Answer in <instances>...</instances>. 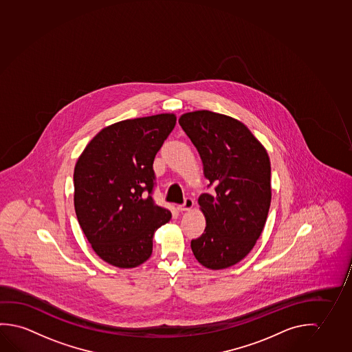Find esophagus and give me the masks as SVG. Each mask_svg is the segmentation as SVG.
Returning a JSON list of instances; mask_svg holds the SVG:
<instances>
[{"label":"esophagus","instance_id":"1","mask_svg":"<svg viewBox=\"0 0 352 352\" xmlns=\"http://www.w3.org/2000/svg\"><path fill=\"white\" fill-rule=\"evenodd\" d=\"M193 206H195V201H193V199H192V198H186V199H184V204L177 207V210H179V212H186V210H190V209L193 208Z\"/></svg>","mask_w":352,"mask_h":352}]
</instances>
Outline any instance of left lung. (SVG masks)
<instances>
[{
    "mask_svg": "<svg viewBox=\"0 0 352 352\" xmlns=\"http://www.w3.org/2000/svg\"><path fill=\"white\" fill-rule=\"evenodd\" d=\"M179 123L199 153L208 187L214 186L198 199L207 226L190 248L206 268H229L252 251L267 221L268 153L243 123L226 115L187 112Z\"/></svg>",
    "mask_w": 352,
    "mask_h": 352,
    "instance_id": "8db88e82",
    "label": "left lung"
}]
</instances>
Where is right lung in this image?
I'll return each mask as SVG.
<instances>
[{"mask_svg":"<svg viewBox=\"0 0 352 352\" xmlns=\"http://www.w3.org/2000/svg\"><path fill=\"white\" fill-rule=\"evenodd\" d=\"M176 124L173 113L124 120L101 129L77 160L74 209L95 253L134 268L153 252V236L171 212L151 197L153 162Z\"/></svg>","mask_w":352,"mask_h":352,"instance_id":"obj_1","label":"right lung"}]
</instances>
